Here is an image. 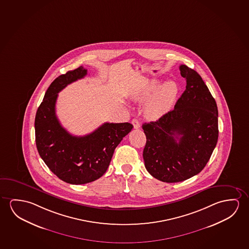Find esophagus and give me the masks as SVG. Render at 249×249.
Listing matches in <instances>:
<instances>
[{
    "label": "esophagus",
    "mask_w": 249,
    "mask_h": 249,
    "mask_svg": "<svg viewBox=\"0 0 249 249\" xmlns=\"http://www.w3.org/2000/svg\"><path fill=\"white\" fill-rule=\"evenodd\" d=\"M131 123L133 124V126H134L135 129H138V128L141 127V125H140V123H139L138 120H136V119H133Z\"/></svg>",
    "instance_id": "obj_1"
}]
</instances>
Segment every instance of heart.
<instances>
[{
    "mask_svg": "<svg viewBox=\"0 0 249 249\" xmlns=\"http://www.w3.org/2000/svg\"><path fill=\"white\" fill-rule=\"evenodd\" d=\"M159 84L160 82L157 79L147 80L143 87L133 96L135 101L143 103L154 93L145 107V115L153 120L159 119L162 115H165L170 107H172L178 92L176 83L173 81L165 82V84H161L158 88Z\"/></svg>",
    "mask_w": 249,
    "mask_h": 249,
    "instance_id": "obj_1",
    "label": "heart"
}]
</instances>
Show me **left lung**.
I'll return each mask as SVG.
<instances>
[{"label":"left lung","instance_id":"left-lung-1","mask_svg":"<svg viewBox=\"0 0 249 249\" xmlns=\"http://www.w3.org/2000/svg\"><path fill=\"white\" fill-rule=\"evenodd\" d=\"M186 89L174 109L156 122L144 123L145 169L166 183L198 174L211 159L218 140V110L214 97L198 73L179 66Z\"/></svg>","mask_w":249,"mask_h":249}]
</instances>
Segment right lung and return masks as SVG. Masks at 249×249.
<instances>
[{
    "instance_id": "right-lung-1",
    "label": "right lung",
    "mask_w": 249,
    "mask_h": 249,
    "mask_svg": "<svg viewBox=\"0 0 249 249\" xmlns=\"http://www.w3.org/2000/svg\"><path fill=\"white\" fill-rule=\"evenodd\" d=\"M86 75L87 70L80 66L57 77L47 89L35 116L38 154L48 168L68 184H87L103 176L115 147L134 127L128 123H105L91 134L74 136L61 126L55 111L57 93Z\"/></svg>"
}]
</instances>
